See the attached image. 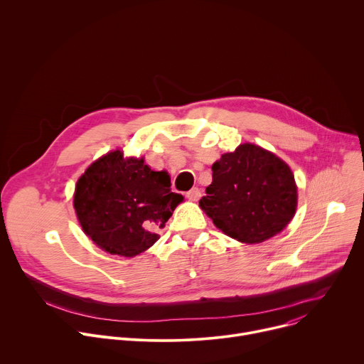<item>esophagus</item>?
Returning a JSON list of instances; mask_svg holds the SVG:
<instances>
[{
  "label": "esophagus",
  "mask_w": 364,
  "mask_h": 364,
  "mask_svg": "<svg viewBox=\"0 0 364 364\" xmlns=\"http://www.w3.org/2000/svg\"><path fill=\"white\" fill-rule=\"evenodd\" d=\"M186 196H187V198H188V200H191V201H197V200L201 197V191H200V188L194 187V188H191Z\"/></svg>",
  "instance_id": "esophagus-1"
}]
</instances>
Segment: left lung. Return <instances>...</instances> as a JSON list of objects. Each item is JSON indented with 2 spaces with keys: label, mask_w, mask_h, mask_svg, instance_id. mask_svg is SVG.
<instances>
[{
  "label": "left lung",
  "mask_w": 364,
  "mask_h": 364,
  "mask_svg": "<svg viewBox=\"0 0 364 364\" xmlns=\"http://www.w3.org/2000/svg\"><path fill=\"white\" fill-rule=\"evenodd\" d=\"M213 181L200 207L225 235L261 243L287 228L296 210V184L288 164L255 144H240L212 166Z\"/></svg>",
  "instance_id": "8db88e82"
}]
</instances>
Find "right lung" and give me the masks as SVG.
<instances>
[{
	"label": "right lung",
	"mask_w": 364,
	"mask_h": 364,
	"mask_svg": "<svg viewBox=\"0 0 364 364\" xmlns=\"http://www.w3.org/2000/svg\"><path fill=\"white\" fill-rule=\"evenodd\" d=\"M167 171L115 149L92 163L76 183L73 205L83 232L108 253L132 257L159 240L183 196Z\"/></svg>",
	"instance_id": "1"
}]
</instances>
